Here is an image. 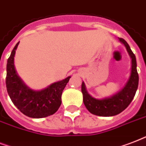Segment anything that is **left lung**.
<instances>
[{
	"label": "left lung",
	"mask_w": 146,
	"mask_h": 146,
	"mask_svg": "<svg viewBox=\"0 0 146 146\" xmlns=\"http://www.w3.org/2000/svg\"><path fill=\"white\" fill-rule=\"evenodd\" d=\"M119 39L126 46V50L132 59L130 76L123 88L110 98L98 100L92 98L88 93L84 82H82L81 84V92L83 94L84 104L90 113L97 116H113L120 113L132 102L135 92L137 91L139 74L136 69L135 56L131 50L129 44L122 38H119Z\"/></svg>",
	"instance_id": "left-lung-1"
}]
</instances>
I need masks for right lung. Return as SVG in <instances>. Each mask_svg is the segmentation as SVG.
Instances as JSON below:
<instances>
[{
  "label": "right lung",
  "mask_w": 146,
  "mask_h": 146,
  "mask_svg": "<svg viewBox=\"0 0 146 146\" xmlns=\"http://www.w3.org/2000/svg\"><path fill=\"white\" fill-rule=\"evenodd\" d=\"M19 42L12 50L7 63V93L13 104L26 116L31 118H43L52 115L60 107L62 94L71 77L52 84L41 91H33L29 88L17 75L13 64Z\"/></svg>",
  "instance_id": "obj_1"
}]
</instances>
